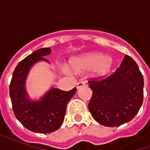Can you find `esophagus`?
Wrapping results in <instances>:
<instances>
[{
    "label": "esophagus",
    "mask_w": 150,
    "mask_h": 150,
    "mask_svg": "<svg viewBox=\"0 0 150 150\" xmlns=\"http://www.w3.org/2000/svg\"><path fill=\"white\" fill-rule=\"evenodd\" d=\"M85 85L86 84H85V83H83V82H79L77 85H76V88L79 89V88H83V87H85Z\"/></svg>",
    "instance_id": "1"
}]
</instances>
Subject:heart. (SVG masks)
Returning a JSON list of instances; mask_svg holds the SVG:
<instances>
[{
	"label": "heart",
	"instance_id": "b5f03b06",
	"mask_svg": "<svg viewBox=\"0 0 150 150\" xmlns=\"http://www.w3.org/2000/svg\"><path fill=\"white\" fill-rule=\"evenodd\" d=\"M115 65V60L110 55L105 56L99 52L87 53L70 59L69 67L73 71L80 73L90 71L91 76L96 79L105 78ZM64 71H67L63 67Z\"/></svg>",
	"mask_w": 150,
	"mask_h": 150
}]
</instances>
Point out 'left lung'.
Wrapping results in <instances>:
<instances>
[{"label":"left lung","instance_id":"left-lung-1","mask_svg":"<svg viewBox=\"0 0 150 150\" xmlns=\"http://www.w3.org/2000/svg\"><path fill=\"white\" fill-rule=\"evenodd\" d=\"M88 83L92 91L88 108L102 125L116 127L129 122L142 107L143 76L135 61L127 54L114 74Z\"/></svg>","mask_w":150,"mask_h":150}]
</instances>
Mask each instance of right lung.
<instances>
[{"instance_id": "add662e5", "label": "right lung", "mask_w": 150, "mask_h": 150, "mask_svg": "<svg viewBox=\"0 0 150 150\" xmlns=\"http://www.w3.org/2000/svg\"><path fill=\"white\" fill-rule=\"evenodd\" d=\"M50 48H42L19 62L13 73L9 85V96L16 118L32 132L48 133L62 125L68 101L76 92V88L64 91L51 88L39 100H32L28 94L25 82L32 67L38 62H48L44 57L49 55Z\"/></svg>"}]
</instances>
